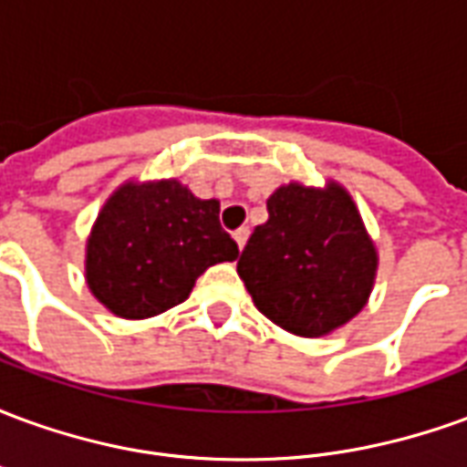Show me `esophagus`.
<instances>
[{"instance_id":"obj_1","label":"esophagus","mask_w":467,"mask_h":467,"mask_svg":"<svg viewBox=\"0 0 467 467\" xmlns=\"http://www.w3.org/2000/svg\"><path fill=\"white\" fill-rule=\"evenodd\" d=\"M247 234H250V230L247 227H240V230H234L233 237H234V243H237V247L243 250L244 243H247Z\"/></svg>"}]
</instances>
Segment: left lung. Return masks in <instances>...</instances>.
I'll use <instances>...</instances> for the list:
<instances>
[{
	"instance_id": "obj_1",
	"label": "left lung",
	"mask_w": 467,
	"mask_h": 467,
	"mask_svg": "<svg viewBox=\"0 0 467 467\" xmlns=\"http://www.w3.org/2000/svg\"><path fill=\"white\" fill-rule=\"evenodd\" d=\"M267 214L237 260L257 310L303 337L352 320L370 295L378 257L350 194L293 182L267 200Z\"/></svg>"
}]
</instances>
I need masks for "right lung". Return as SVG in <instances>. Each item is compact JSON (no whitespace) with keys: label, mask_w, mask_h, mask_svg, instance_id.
<instances>
[{"label":"right lung","mask_w":467,"mask_h":467,"mask_svg":"<svg viewBox=\"0 0 467 467\" xmlns=\"http://www.w3.org/2000/svg\"><path fill=\"white\" fill-rule=\"evenodd\" d=\"M237 254L217 200H197L174 180L124 184L92 227L87 285L115 315L142 320L187 300L210 265Z\"/></svg>","instance_id":"add662e5"}]
</instances>
